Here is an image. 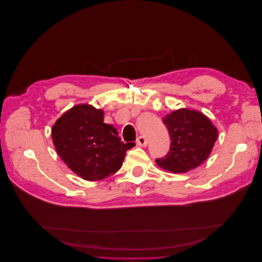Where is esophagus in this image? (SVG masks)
Segmentation results:
<instances>
[{
  "instance_id": "obj_1",
  "label": "esophagus",
  "mask_w": 262,
  "mask_h": 262,
  "mask_svg": "<svg viewBox=\"0 0 262 262\" xmlns=\"http://www.w3.org/2000/svg\"><path fill=\"white\" fill-rule=\"evenodd\" d=\"M137 144L139 146H146L147 145V140L145 137L143 136H140L138 139H137Z\"/></svg>"
}]
</instances>
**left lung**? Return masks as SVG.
I'll return each mask as SVG.
<instances>
[{
    "instance_id": "8db88e82",
    "label": "left lung",
    "mask_w": 262,
    "mask_h": 262,
    "mask_svg": "<svg viewBox=\"0 0 262 262\" xmlns=\"http://www.w3.org/2000/svg\"><path fill=\"white\" fill-rule=\"evenodd\" d=\"M168 130L170 146L160 167L171 172H186L200 166L209 157L217 139V129L208 117L190 109H178L163 118Z\"/></svg>"
}]
</instances>
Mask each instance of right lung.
<instances>
[{
    "mask_svg": "<svg viewBox=\"0 0 262 262\" xmlns=\"http://www.w3.org/2000/svg\"><path fill=\"white\" fill-rule=\"evenodd\" d=\"M57 153L68 167L85 180L96 181L121 168L126 150L114 125L104 122V112L90 105H77L62 115L52 126Z\"/></svg>",
    "mask_w": 262,
    "mask_h": 262,
    "instance_id": "obj_1",
    "label": "right lung"
}]
</instances>
